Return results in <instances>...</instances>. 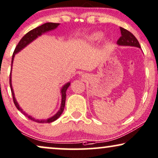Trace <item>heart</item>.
Masks as SVG:
<instances>
[{"label":"heart","instance_id":"obj_1","mask_svg":"<svg viewBox=\"0 0 158 158\" xmlns=\"http://www.w3.org/2000/svg\"><path fill=\"white\" fill-rule=\"evenodd\" d=\"M102 36H103V33L101 31H94L90 34L89 36L87 37V40L89 42H98L102 39Z\"/></svg>","mask_w":158,"mask_h":158}]
</instances>
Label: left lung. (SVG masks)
I'll use <instances>...</instances> for the list:
<instances>
[{
	"instance_id": "obj_1",
	"label": "left lung",
	"mask_w": 158,
	"mask_h": 158,
	"mask_svg": "<svg viewBox=\"0 0 158 158\" xmlns=\"http://www.w3.org/2000/svg\"><path fill=\"white\" fill-rule=\"evenodd\" d=\"M121 33V37L117 41V44L121 46H134L136 48H141L139 41L133 34L124 28L120 27Z\"/></svg>"
}]
</instances>
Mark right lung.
Masks as SVG:
<instances>
[{"instance_id": "1", "label": "right lung", "mask_w": 158, "mask_h": 158, "mask_svg": "<svg viewBox=\"0 0 158 158\" xmlns=\"http://www.w3.org/2000/svg\"><path fill=\"white\" fill-rule=\"evenodd\" d=\"M59 24L58 23H51V22H48L45 23L41 26L37 27L36 28L33 29L32 30L29 31V32H27L26 35H24V37H22V39L20 40V41L19 42L18 45H16V47L14 50L13 56H12V60H11V69H12V65H13V61H14V56H15V54L17 53L19 51H21L23 48H24L27 45H29V43H31L33 40H35V39L37 38L39 36H41L44 33L47 32V31L53 30L56 28H57ZM9 84H10V90H11V94L12 96H13V100L14 102V105H15L16 108L18 109L19 110L21 111L23 114H24L25 116H27L28 118H29L31 121L37 122V123H51V122H53L57 120L58 118L60 116V115L62 114L63 111L64 110V107H65V102H66V90L68 89V87L70 86V82L66 83V85H64V87L61 88V90H60V93H61V105H60V108L59 109V110L58 111L57 113L55 114L53 116H52L51 118H49L48 119H45V120H39V119H36L35 118L31 117V115H29L27 113H26L24 111H23V110L21 108V107L19 106V105L18 104L17 101H16L15 96H14V92L13 90V88H12V84H11V70H10V79H9Z\"/></svg>"}]
</instances>
